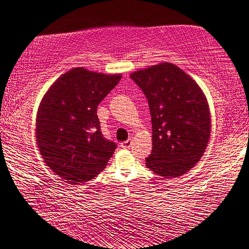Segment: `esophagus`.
Wrapping results in <instances>:
<instances>
[{"instance_id":"obj_1","label":"esophagus","mask_w":249,"mask_h":249,"mask_svg":"<svg viewBox=\"0 0 249 249\" xmlns=\"http://www.w3.org/2000/svg\"><path fill=\"white\" fill-rule=\"evenodd\" d=\"M132 138H129L128 141H126V142H121V147L122 148H124V149H127V148H129L130 146H132Z\"/></svg>"}]
</instances>
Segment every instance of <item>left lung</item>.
Returning a JSON list of instances; mask_svg holds the SVG:
<instances>
[{"label": "left lung", "instance_id": "8db88e82", "mask_svg": "<svg viewBox=\"0 0 249 249\" xmlns=\"http://www.w3.org/2000/svg\"><path fill=\"white\" fill-rule=\"evenodd\" d=\"M148 100L153 150L147 168L163 179L184 175L199 161L211 136L206 96L179 67L161 62L130 74Z\"/></svg>", "mask_w": 249, "mask_h": 249}]
</instances>
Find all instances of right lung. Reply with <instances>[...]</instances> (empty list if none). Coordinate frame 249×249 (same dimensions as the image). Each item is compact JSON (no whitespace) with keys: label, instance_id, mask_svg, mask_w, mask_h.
Returning a JSON list of instances; mask_svg holds the SVG:
<instances>
[{"label":"right lung","instance_id":"1","mask_svg":"<svg viewBox=\"0 0 249 249\" xmlns=\"http://www.w3.org/2000/svg\"><path fill=\"white\" fill-rule=\"evenodd\" d=\"M122 74H104L82 67L61 74L40 101L36 115V142L50 170L71 184L99 175L114 154L105 140L96 108Z\"/></svg>","mask_w":249,"mask_h":249}]
</instances>
